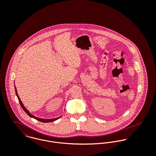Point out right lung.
<instances>
[{"label": "right lung", "mask_w": 156, "mask_h": 156, "mask_svg": "<svg viewBox=\"0 0 156 156\" xmlns=\"http://www.w3.org/2000/svg\"><path fill=\"white\" fill-rule=\"evenodd\" d=\"M14 87H15V90H16V95H17V98H18V99H19V103H20V106H22L23 111H24V112H25L30 117L33 118H34V119H37V120H38V121H40V122H53V121H55L58 119L59 118H60L62 116H59V117H58V118H53V119H43V118H37V117L35 116L34 115H32V114L29 112V111L24 107V106L23 105V103L22 102V101H21V100H20L19 96L18 94H17V91L16 87V86H15V84H14Z\"/></svg>", "instance_id": "add662e5"}]
</instances>
